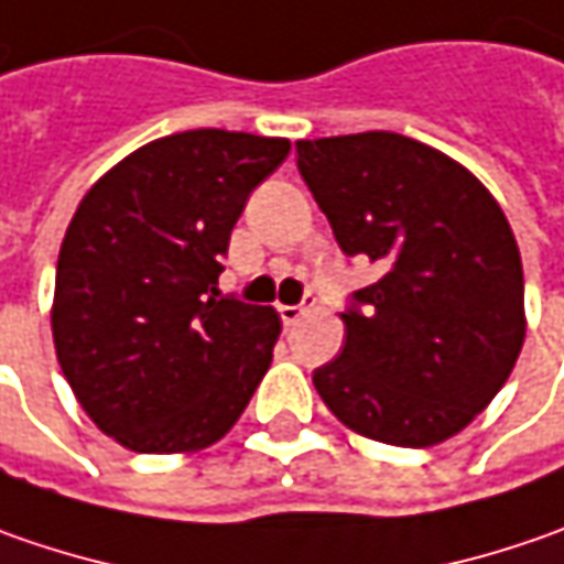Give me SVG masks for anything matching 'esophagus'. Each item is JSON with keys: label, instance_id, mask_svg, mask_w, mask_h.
<instances>
[{"label": "esophagus", "instance_id": "esophagus-1", "mask_svg": "<svg viewBox=\"0 0 564 564\" xmlns=\"http://www.w3.org/2000/svg\"><path fill=\"white\" fill-rule=\"evenodd\" d=\"M311 301H314V297L307 294V304H311ZM307 304H282V307H279V316H282V323H285V326H294V323H297L301 316L307 314Z\"/></svg>", "mask_w": 564, "mask_h": 564}]
</instances>
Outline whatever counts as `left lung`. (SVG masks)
<instances>
[{"label": "left lung", "instance_id": "obj_1", "mask_svg": "<svg viewBox=\"0 0 564 564\" xmlns=\"http://www.w3.org/2000/svg\"><path fill=\"white\" fill-rule=\"evenodd\" d=\"M294 150L338 248L379 270L341 314V355L314 370L319 399L377 443H443L496 399L524 345V272L506 213L465 165L404 134Z\"/></svg>", "mask_w": 564, "mask_h": 564}]
</instances>
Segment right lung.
<instances>
[{
  "instance_id": "add662e5",
  "label": "right lung",
  "mask_w": 564,
  "mask_h": 564,
  "mask_svg": "<svg viewBox=\"0 0 564 564\" xmlns=\"http://www.w3.org/2000/svg\"><path fill=\"white\" fill-rule=\"evenodd\" d=\"M292 143L197 128L147 143L84 194L55 267L62 373L106 436L143 455L223 440L270 370L272 307L219 297L250 191Z\"/></svg>"
}]
</instances>
